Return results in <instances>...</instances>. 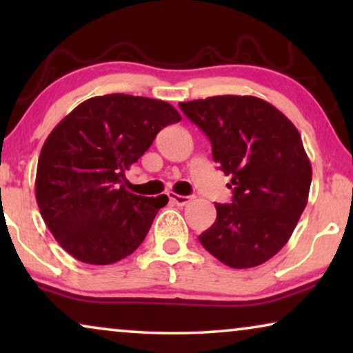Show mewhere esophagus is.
Instances as JSON below:
<instances>
[{
	"label": "esophagus",
	"instance_id": "1",
	"mask_svg": "<svg viewBox=\"0 0 353 353\" xmlns=\"http://www.w3.org/2000/svg\"><path fill=\"white\" fill-rule=\"evenodd\" d=\"M168 197H170V201H172V202H175V204H176V205H180V207H183V205H188V204H190V202L192 201V196L173 194V192H170V194H168Z\"/></svg>",
	"mask_w": 353,
	"mask_h": 353
}]
</instances>
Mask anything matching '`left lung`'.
Here are the masks:
<instances>
[{"label":"left lung","mask_w":353,"mask_h":353,"mask_svg":"<svg viewBox=\"0 0 353 353\" xmlns=\"http://www.w3.org/2000/svg\"><path fill=\"white\" fill-rule=\"evenodd\" d=\"M207 134L212 156L233 190L215 204L216 220L201 244L231 268L262 265L284 248L308 201L312 165L294 123L255 96H212L180 103Z\"/></svg>","instance_id":"8db88e82"}]
</instances>
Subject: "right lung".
<instances>
[{"instance_id":"add662e5","label":"right lung","mask_w":353,"mask_h":353,"mask_svg":"<svg viewBox=\"0 0 353 353\" xmlns=\"http://www.w3.org/2000/svg\"><path fill=\"white\" fill-rule=\"evenodd\" d=\"M181 115L165 101L94 96L52 128L38 157L35 196L61 248L90 265H110L146 238L165 194L125 190L128 170L167 125Z\"/></svg>"}]
</instances>
